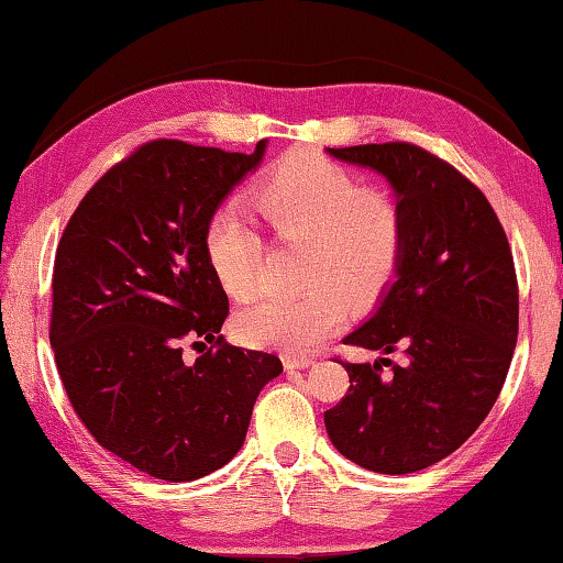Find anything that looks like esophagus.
<instances>
[{
    "mask_svg": "<svg viewBox=\"0 0 563 563\" xmlns=\"http://www.w3.org/2000/svg\"><path fill=\"white\" fill-rule=\"evenodd\" d=\"M313 358L309 356H284V368L287 371H299V368H309Z\"/></svg>",
    "mask_w": 563,
    "mask_h": 563,
    "instance_id": "obj_1",
    "label": "esophagus"
}]
</instances>
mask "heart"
Wrapping results in <instances>:
<instances>
[{
    "label": "heart",
    "mask_w": 563,
    "mask_h": 563,
    "mask_svg": "<svg viewBox=\"0 0 563 563\" xmlns=\"http://www.w3.org/2000/svg\"><path fill=\"white\" fill-rule=\"evenodd\" d=\"M250 207L274 242H303L297 297L264 294L234 313L236 341L254 349L309 351L336 331L346 303L383 299L406 254V212L396 195L363 187L358 175L317 151H289L256 177ZM202 246L227 297H252L262 279L264 240L232 207L210 214Z\"/></svg>",
    "instance_id": "obj_1"
}]
</instances>
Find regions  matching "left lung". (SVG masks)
Returning <instances> with one entry per match:
<instances>
[{
  "label": "left lung",
  "instance_id": "8db88e82",
  "mask_svg": "<svg viewBox=\"0 0 563 563\" xmlns=\"http://www.w3.org/2000/svg\"><path fill=\"white\" fill-rule=\"evenodd\" d=\"M329 153L388 177L406 212V254L373 319L343 339L402 361H339L351 388L323 422L343 457L408 475L455 452L499 398L519 331L515 256L485 192L426 147Z\"/></svg>",
  "mask_w": 563,
  "mask_h": 563
}]
</instances>
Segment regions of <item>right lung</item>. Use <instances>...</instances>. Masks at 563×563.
<instances>
[{
  "label": "right lung",
  "mask_w": 563,
  "mask_h": 563,
  "mask_svg": "<svg viewBox=\"0 0 563 563\" xmlns=\"http://www.w3.org/2000/svg\"><path fill=\"white\" fill-rule=\"evenodd\" d=\"M252 155L151 141L103 173L68 220L52 276L56 368L96 442L145 475L200 479L240 452L274 353L230 346L227 294L207 264L210 214ZM211 343L192 367L185 342Z\"/></svg>",
  "instance_id": "obj_1"
}]
</instances>
